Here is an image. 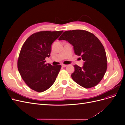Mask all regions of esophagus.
<instances>
[{"label":"esophagus","mask_w":125,"mask_h":125,"mask_svg":"<svg viewBox=\"0 0 125 125\" xmlns=\"http://www.w3.org/2000/svg\"><path fill=\"white\" fill-rule=\"evenodd\" d=\"M62 67H66L67 66V65H66V64H63V63H62Z\"/></svg>","instance_id":"obj_1"}]
</instances>
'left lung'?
<instances>
[{"label":"left lung","mask_w":125,"mask_h":125,"mask_svg":"<svg viewBox=\"0 0 125 125\" xmlns=\"http://www.w3.org/2000/svg\"><path fill=\"white\" fill-rule=\"evenodd\" d=\"M66 40L73 46L75 55L84 62L82 68L74 66L73 80L85 89L96 86L103 79L107 70V57L103 45L93 33L85 30L64 32L59 40Z\"/></svg>","instance_id":"left-lung-1"}]
</instances>
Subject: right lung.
<instances>
[{
  "label": "right lung",
  "mask_w": 125,
  "mask_h": 125,
  "mask_svg": "<svg viewBox=\"0 0 125 125\" xmlns=\"http://www.w3.org/2000/svg\"><path fill=\"white\" fill-rule=\"evenodd\" d=\"M62 32H36L29 36L22 45L18 59V69L26 84L37 92L50 88L61 69L60 65L46 63L45 58L51 56L52 43Z\"/></svg>",
  "instance_id": "add662e5"
}]
</instances>
